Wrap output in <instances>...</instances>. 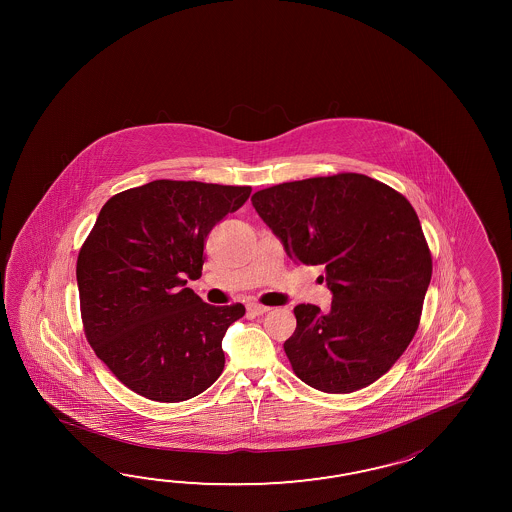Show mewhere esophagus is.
<instances>
[{"label":"esophagus","mask_w":512,"mask_h":512,"mask_svg":"<svg viewBox=\"0 0 512 512\" xmlns=\"http://www.w3.org/2000/svg\"><path fill=\"white\" fill-rule=\"evenodd\" d=\"M247 311H249L252 316H260L263 315V313H267V311H271V307L256 304V302H249V304H247Z\"/></svg>","instance_id":"obj_1"}]
</instances>
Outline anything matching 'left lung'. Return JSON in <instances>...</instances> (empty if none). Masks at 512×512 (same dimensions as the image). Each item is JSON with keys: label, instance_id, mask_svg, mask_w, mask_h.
<instances>
[{"label": "left lung", "instance_id": "left-lung-1", "mask_svg": "<svg viewBox=\"0 0 512 512\" xmlns=\"http://www.w3.org/2000/svg\"><path fill=\"white\" fill-rule=\"evenodd\" d=\"M252 207L291 260L322 265L331 309L294 307L283 349L298 379L326 393L370 386L412 342L432 254L410 201L377 179L337 174L282 183Z\"/></svg>", "mask_w": 512, "mask_h": 512}]
</instances>
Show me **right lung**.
Instances as JSON below:
<instances>
[{
  "label": "right lung",
  "mask_w": 512,
  "mask_h": 512,
  "mask_svg": "<svg viewBox=\"0 0 512 512\" xmlns=\"http://www.w3.org/2000/svg\"><path fill=\"white\" fill-rule=\"evenodd\" d=\"M251 186L159 179L111 197L78 252L80 313L87 342L131 392L181 403L225 368L221 340L241 304H205L197 280L205 241L243 207Z\"/></svg>",
  "instance_id": "right-lung-1"
}]
</instances>
